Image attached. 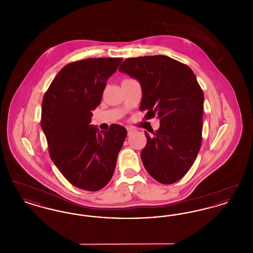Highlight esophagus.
Instances as JSON below:
<instances>
[{"label": "esophagus", "instance_id": "obj_1", "mask_svg": "<svg viewBox=\"0 0 253 253\" xmlns=\"http://www.w3.org/2000/svg\"><path fill=\"white\" fill-rule=\"evenodd\" d=\"M126 129H127V132H128V134H131V133H132V132L134 131V130L132 129V127H126Z\"/></svg>", "mask_w": 253, "mask_h": 253}]
</instances>
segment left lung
<instances>
[{"mask_svg": "<svg viewBox=\"0 0 253 253\" xmlns=\"http://www.w3.org/2000/svg\"><path fill=\"white\" fill-rule=\"evenodd\" d=\"M120 72L140 83L145 119L160 120L152 135L145 131L147 144L140 156L146 170L159 183H175L193 166L202 142L204 94L195 75L162 55L126 59Z\"/></svg>", "mask_w": 253, "mask_h": 253, "instance_id": "8db88e82", "label": "left lung"}]
</instances>
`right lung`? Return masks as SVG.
<instances>
[{"label": "right lung", "mask_w": 253, "mask_h": 253, "mask_svg": "<svg viewBox=\"0 0 253 253\" xmlns=\"http://www.w3.org/2000/svg\"><path fill=\"white\" fill-rule=\"evenodd\" d=\"M122 59L96 58L65 65L53 80L42 103V129L52 161L73 186L99 191L111 180L127 131L90 125L109 78Z\"/></svg>", "instance_id": "add662e5"}]
</instances>
